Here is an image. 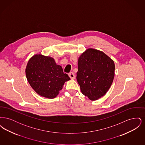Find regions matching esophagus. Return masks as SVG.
Masks as SVG:
<instances>
[{"label": "esophagus", "mask_w": 145, "mask_h": 145, "mask_svg": "<svg viewBox=\"0 0 145 145\" xmlns=\"http://www.w3.org/2000/svg\"><path fill=\"white\" fill-rule=\"evenodd\" d=\"M69 76L70 77V78L72 79H74L75 78H76L75 74H74L73 72H70L69 74Z\"/></svg>", "instance_id": "34e87169"}]
</instances>
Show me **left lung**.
<instances>
[{
    "instance_id": "left-lung-1",
    "label": "left lung",
    "mask_w": 145,
    "mask_h": 145,
    "mask_svg": "<svg viewBox=\"0 0 145 145\" xmlns=\"http://www.w3.org/2000/svg\"><path fill=\"white\" fill-rule=\"evenodd\" d=\"M76 80L84 95L95 101L107 92L115 76L114 61L103 52L89 48L78 59Z\"/></svg>"
}]
</instances>
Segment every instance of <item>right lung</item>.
<instances>
[{"label":"right lung","mask_w":145,"mask_h":145,"mask_svg":"<svg viewBox=\"0 0 145 145\" xmlns=\"http://www.w3.org/2000/svg\"><path fill=\"white\" fill-rule=\"evenodd\" d=\"M28 82L39 95L54 98L59 94L65 82L70 80L61 66L53 58L41 54L35 55L29 60L25 69Z\"/></svg>","instance_id":"right-lung-1"}]
</instances>
